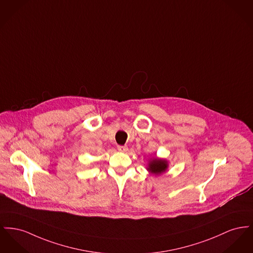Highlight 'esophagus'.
<instances>
[{"label":"esophagus","mask_w":253,"mask_h":253,"mask_svg":"<svg viewBox=\"0 0 253 253\" xmlns=\"http://www.w3.org/2000/svg\"><path fill=\"white\" fill-rule=\"evenodd\" d=\"M118 150L120 152H123V153H126L128 151V147L127 146H122V145H119L118 146Z\"/></svg>","instance_id":"1"}]
</instances>
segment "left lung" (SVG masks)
Listing matches in <instances>:
<instances>
[{
	"mask_svg": "<svg viewBox=\"0 0 253 253\" xmlns=\"http://www.w3.org/2000/svg\"><path fill=\"white\" fill-rule=\"evenodd\" d=\"M168 167V163L167 161L163 160V159H158L155 158L152 161H150L148 164V171L150 173L154 175H161L164 173L167 170Z\"/></svg>",
	"mask_w": 253,
	"mask_h": 253,
	"instance_id": "left-lung-1",
	"label": "left lung"
}]
</instances>
